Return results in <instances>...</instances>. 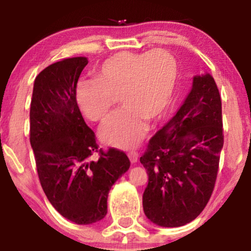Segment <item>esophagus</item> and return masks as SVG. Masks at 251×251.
Listing matches in <instances>:
<instances>
[{
  "instance_id": "1",
  "label": "esophagus",
  "mask_w": 251,
  "mask_h": 251,
  "mask_svg": "<svg viewBox=\"0 0 251 251\" xmlns=\"http://www.w3.org/2000/svg\"><path fill=\"white\" fill-rule=\"evenodd\" d=\"M128 158H129V160H131L132 163H135L136 160H138V158H139V153L135 151V150H131V151H128Z\"/></svg>"
}]
</instances>
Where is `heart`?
Masks as SVG:
<instances>
[{
  "label": "heart",
  "mask_w": 251,
  "mask_h": 251,
  "mask_svg": "<svg viewBox=\"0 0 251 251\" xmlns=\"http://www.w3.org/2000/svg\"><path fill=\"white\" fill-rule=\"evenodd\" d=\"M176 63L162 49L150 52H117L94 70V81L76 87V103L87 118L104 123L117 99L124 108L105 124L101 138L117 148H131L141 141L147 122L163 118L172 102Z\"/></svg>",
  "instance_id": "b5f03b06"
}]
</instances>
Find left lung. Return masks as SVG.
Wrapping results in <instances>:
<instances>
[{
	"instance_id": "8db88e82",
	"label": "left lung",
	"mask_w": 251,
	"mask_h": 251,
	"mask_svg": "<svg viewBox=\"0 0 251 251\" xmlns=\"http://www.w3.org/2000/svg\"><path fill=\"white\" fill-rule=\"evenodd\" d=\"M223 145L222 100L215 80L210 75L194 76L181 108L140 157L148 173L142 196L148 219L163 227L195 219L212 195Z\"/></svg>"
}]
</instances>
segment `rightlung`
<instances>
[{
    "label": "right lung",
    "mask_w": 251,
    "mask_h": 251,
    "mask_svg": "<svg viewBox=\"0 0 251 251\" xmlns=\"http://www.w3.org/2000/svg\"><path fill=\"white\" fill-rule=\"evenodd\" d=\"M87 64L86 57H73L47 66L35 78L29 110V141L43 192L79 225L104 218L109 190L131 164L122 150L100 148L80 112L76 83Z\"/></svg>",
    "instance_id": "add662e5"
}]
</instances>
